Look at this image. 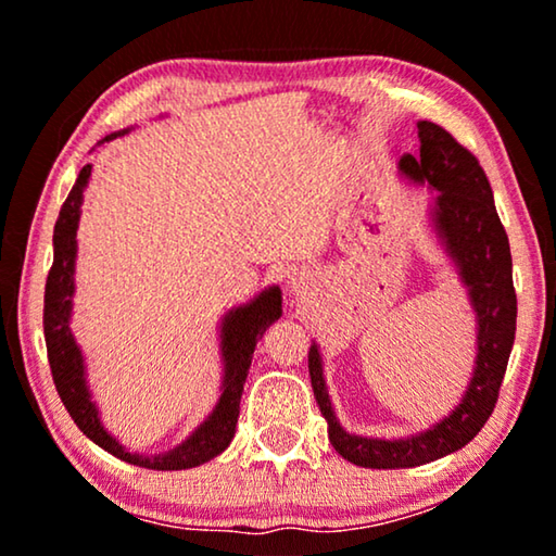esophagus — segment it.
I'll list each match as a JSON object with an SVG mask.
<instances>
[{
    "label": "esophagus",
    "mask_w": 556,
    "mask_h": 556,
    "mask_svg": "<svg viewBox=\"0 0 556 556\" xmlns=\"http://www.w3.org/2000/svg\"><path fill=\"white\" fill-rule=\"evenodd\" d=\"M293 288H299V280H293Z\"/></svg>",
    "instance_id": "esophagus-1"
}]
</instances>
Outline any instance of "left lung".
<instances>
[{
	"mask_svg": "<svg viewBox=\"0 0 556 556\" xmlns=\"http://www.w3.org/2000/svg\"><path fill=\"white\" fill-rule=\"evenodd\" d=\"M420 154L400 159V172L413 185L435 189L432 225L453 257L478 321L476 369L460 405L451 415L409 438L384 440L352 435L333 415L324 382L321 352L311 344L308 375L318 409L329 422V440L341 458L362 468H415L468 445L496 407L516 333V291L511 248L501 225L489 177L478 159L443 126L417 121Z\"/></svg>",
	"mask_w": 556,
	"mask_h": 556,
	"instance_id": "obj_1",
	"label": "left lung"
}]
</instances>
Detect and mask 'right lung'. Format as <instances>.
<instances>
[{"mask_svg":"<svg viewBox=\"0 0 556 556\" xmlns=\"http://www.w3.org/2000/svg\"><path fill=\"white\" fill-rule=\"evenodd\" d=\"M124 131H116L105 136L103 141L124 136ZM101 141V143H103ZM90 169L93 164H86L75 179V185L67 194V200L60 207L55 232H52V268L48 273V283H45V311H42V326H45V344H48V362L52 379H55V390L63 400V405L75 425L83 430V435L101 445L116 458L131 463L139 468L151 470H185L202 466L225 451L235 438V425L240 417V397L242 384L248 379L250 362H253V352L257 339L263 337L265 329L273 321H278L283 308H280V291L276 286L255 295L245 306H238L227 311L223 318V329H219V349H223V394H219L215 409H212L207 420L189 435L185 443L174 447V451L159 453V455H139L126 451L109 430L103 428L101 415L93 397H90L88 382H86V359H83L80 346L75 344V337L71 331V314H73V293H75V255H78V223H80V204L83 192H86Z\"/></svg>","mask_w":556,"mask_h":556,"instance_id":"obj_1","label":"right lung"}]
</instances>
